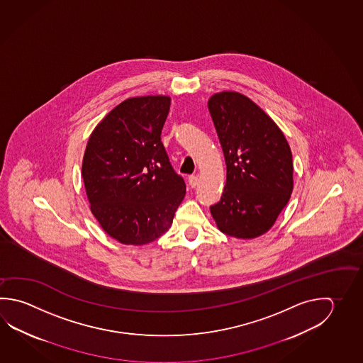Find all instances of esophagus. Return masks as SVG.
Returning a JSON list of instances; mask_svg holds the SVG:
<instances>
[{
  "mask_svg": "<svg viewBox=\"0 0 363 363\" xmlns=\"http://www.w3.org/2000/svg\"><path fill=\"white\" fill-rule=\"evenodd\" d=\"M188 183H189V185H191V188H196L198 184L197 175H191V177L188 178Z\"/></svg>",
  "mask_w": 363,
  "mask_h": 363,
  "instance_id": "1",
  "label": "esophagus"
}]
</instances>
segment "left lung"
Segmentation results:
<instances>
[{"label":"left lung","mask_w":363,"mask_h":363,"mask_svg":"<svg viewBox=\"0 0 363 363\" xmlns=\"http://www.w3.org/2000/svg\"><path fill=\"white\" fill-rule=\"evenodd\" d=\"M224 152L226 184L212 218L224 234L253 239L270 230L293 191V158L283 132L253 101L238 92L208 101Z\"/></svg>","instance_id":"8db88e82"}]
</instances>
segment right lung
Returning a JSON list of instances; mask_svg holds the SVG:
<instances>
[{
	"label": "right lung",
	"mask_w": 363,
	"mask_h": 363,
	"mask_svg": "<svg viewBox=\"0 0 363 363\" xmlns=\"http://www.w3.org/2000/svg\"><path fill=\"white\" fill-rule=\"evenodd\" d=\"M170 97L121 102L94 128L82 177L91 211L120 243L143 245L169 230L185 196L161 142Z\"/></svg>",
	"instance_id": "obj_1"
}]
</instances>
